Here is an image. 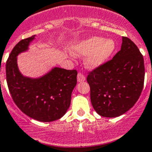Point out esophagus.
Returning <instances> with one entry per match:
<instances>
[{"mask_svg": "<svg viewBox=\"0 0 152 152\" xmlns=\"http://www.w3.org/2000/svg\"><path fill=\"white\" fill-rule=\"evenodd\" d=\"M85 76L84 74H82V73H79L77 75V80L79 82H82L85 81Z\"/></svg>", "mask_w": 152, "mask_h": 152, "instance_id": "1", "label": "esophagus"}]
</instances>
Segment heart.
Returning <instances> with one entry per match:
<instances>
[{
	"label": "heart",
	"mask_w": 152,
	"mask_h": 152,
	"mask_svg": "<svg viewBox=\"0 0 152 152\" xmlns=\"http://www.w3.org/2000/svg\"><path fill=\"white\" fill-rule=\"evenodd\" d=\"M115 49V42L112 39L101 37H93L80 41L73 48L76 56H87L86 65L90 68H96L105 63Z\"/></svg>",
	"instance_id": "heart-1"
}]
</instances>
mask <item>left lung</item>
<instances>
[{
    "label": "left lung",
    "instance_id": "left-lung-1",
    "mask_svg": "<svg viewBox=\"0 0 152 152\" xmlns=\"http://www.w3.org/2000/svg\"><path fill=\"white\" fill-rule=\"evenodd\" d=\"M110 60L89 72L90 100L96 113L106 118L124 114L138 100L143 88V56L128 37Z\"/></svg>",
    "mask_w": 152,
    "mask_h": 152
}]
</instances>
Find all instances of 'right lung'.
I'll return each instance as SVG.
<instances>
[{"instance_id": "obj_1", "label": "right lung", "mask_w": 152, "mask_h": 152, "mask_svg": "<svg viewBox=\"0 0 152 152\" xmlns=\"http://www.w3.org/2000/svg\"><path fill=\"white\" fill-rule=\"evenodd\" d=\"M34 39V35L22 39L12 49L6 65L7 85L14 102L23 113L39 121H53L62 118L70 107L77 71L54 67L39 79L23 76L17 56L28 50Z\"/></svg>"}]
</instances>
